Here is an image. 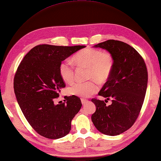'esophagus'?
<instances>
[{"label":"esophagus","instance_id":"obj_1","mask_svg":"<svg viewBox=\"0 0 161 161\" xmlns=\"http://www.w3.org/2000/svg\"><path fill=\"white\" fill-rule=\"evenodd\" d=\"M81 101L82 105H84V104H86V103L88 102V101L87 99H81Z\"/></svg>","mask_w":161,"mask_h":161}]
</instances>
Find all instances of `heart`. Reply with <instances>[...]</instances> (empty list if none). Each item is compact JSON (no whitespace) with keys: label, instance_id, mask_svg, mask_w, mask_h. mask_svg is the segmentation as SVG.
<instances>
[{"label":"heart","instance_id":"b5f03b06","mask_svg":"<svg viewBox=\"0 0 161 161\" xmlns=\"http://www.w3.org/2000/svg\"><path fill=\"white\" fill-rule=\"evenodd\" d=\"M73 61L77 66L88 68V79L94 80L99 84H104L110 79L114 67V59L109 52L88 48L74 55ZM59 74L63 81L71 83L75 78L74 66L68 59L63 60L59 66ZM98 85L95 81L76 82L68 88L70 95L89 97L97 92Z\"/></svg>","mask_w":161,"mask_h":161}]
</instances>
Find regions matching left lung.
<instances>
[{
  "label": "left lung",
  "mask_w": 161,
  "mask_h": 161,
  "mask_svg": "<svg viewBox=\"0 0 161 161\" xmlns=\"http://www.w3.org/2000/svg\"><path fill=\"white\" fill-rule=\"evenodd\" d=\"M113 55L114 67L98 95L111 99V105L92 99L96 110L91 119L95 128L106 135H119L131 128L139 116L147 86V70L141 55L121 41L108 40L94 46Z\"/></svg>",
  "instance_id": "8db88e82"
}]
</instances>
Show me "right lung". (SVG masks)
<instances>
[{"instance_id":"obj_1","label":"right lung","mask_w":161,"mask_h":161,"mask_svg":"<svg viewBox=\"0 0 161 161\" xmlns=\"http://www.w3.org/2000/svg\"><path fill=\"white\" fill-rule=\"evenodd\" d=\"M84 47L38 45L25 56L15 74L14 93L22 113L35 131L47 139L67 135L81 107L80 99L75 95L60 104L54 101L65 87L59 74V64Z\"/></svg>"}]
</instances>
